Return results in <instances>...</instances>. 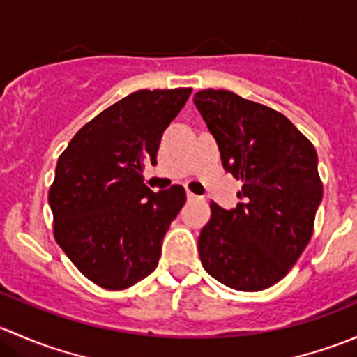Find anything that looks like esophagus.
Here are the masks:
<instances>
[{
    "instance_id": "34e87169",
    "label": "esophagus",
    "mask_w": 357,
    "mask_h": 357,
    "mask_svg": "<svg viewBox=\"0 0 357 357\" xmlns=\"http://www.w3.org/2000/svg\"><path fill=\"white\" fill-rule=\"evenodd\" d=\"M186 199H188V202H195V200H199L200 197L195 195V193H192V192H186Z\"/></svg>"
}]
</instances>
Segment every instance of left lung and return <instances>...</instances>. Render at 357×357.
Instances as JSON below:
<instances>
[{
  "label": "left lung",
  "instance_id": "1",
  "mask_svg": "<svg viewBox=\"0 0 357 357\" xmlns=\"http://www.w3.org/2000/svg\"><path fill=\"white\" fill-rule=\"evenodd\" d=\"M193 103L225 169L243 181L235 208L211 204L200 261L229 289L264 290L290 271L311 240L323 199L316 150L285 115L231 91L204 89Z\"/></svg>",
  "mask_w": 357,
  "mask_h": 357
}]
</instances>
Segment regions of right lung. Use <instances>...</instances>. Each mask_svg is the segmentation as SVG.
I'll list each match as a JSON object with an SVG mask.
<instances>
[{
    "label": "right lung",
    "instance_id": "right-lung-1",
    "mask_svg": "<svg viewBox=\"0 0 357 357\" xmlns=\"http://www.w3.org/2000/svg\"><path fill=\"white\" fill-rule=\"evenodd\" d=\"M192 89H139L82 126L56 162L48 202L55 240L96 285L122 290L157 268L185 188L153 193L143 162L157 164L162 132Z\"/></svg>",
    "mask_w": 357,
    "mask_h": 357
}]
</instances>
